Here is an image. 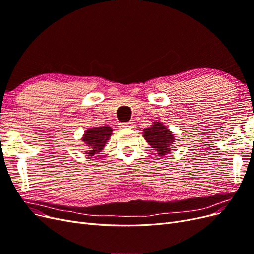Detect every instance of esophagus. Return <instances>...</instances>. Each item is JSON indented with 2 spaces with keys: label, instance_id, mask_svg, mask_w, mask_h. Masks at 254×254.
<instances>
[{
  "label": "esophagus",
  "instance_id": "esophagus-1",
  "mask_svg": "<svg viewBox=\"0 0 254 254\" xmlns=\"http://www.w3.org/2000/svg\"><path fill=\"white\" fill-rule=\"evenodd\" d=\"M120 127L121 128H131L132 127V123L131 122H127V123H120Z\"/></svg>",
  "mask_w": 254,
  "mask_h": 254
}]
</instances>
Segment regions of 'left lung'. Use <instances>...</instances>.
Listing matches in <instances>:
<instances>
[{"instance_id": "obj_1", "label": "left lung", "mask_w": 254, "mask_h": 254, "mask_svg": "<svg viewBox=\"0 0 254 254\" xmlns=\"http://www.w3.org/2000/svg\"><path fill=\"white\" fill-rule=\"evenodd\" d=\"M143 136L161 157L171 151V145L175 142L174 134L160 122H153L149 128L144 129Z\"/></svg>"}]
</instances>
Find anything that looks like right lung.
I'll return each instance as SVG.
<instances>
[{
  "instance_id": "1",
  "label": "right lung",
  "mask_w": 254,
  "mask_h": 254,
  "mask_svg": "<svg viewBox=\"0 0 254 254\" xmlns=\"http://www.w3.org/2000/svg\"><path fill=\"white\" fill-rule=\"evenodd\" d=\"M111 134L112 129L109 126L89 128L82 136V141L89 147L86 151L87 156L93 157L95 153L101 152Z\"/></svg>"
}]
</instances>
